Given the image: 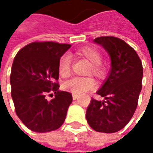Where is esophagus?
<instances>
[{"label":"esophagus","instance_id":"1","mask_svg":"<svg viewBox=\"0 0 153 153\" xmlns=\"http://www.w3.org/2000/svg\"><path fill=\"white\" fill-rule=\"evenodd\" d=\"M77 97H78V96H77V94H72V99H73L74 100H76Z\"/></svg>","mask_w":153,"mask_h":153}]
</instances>
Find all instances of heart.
Here are the masks:
<instances>
[{"label": "heart", "instance_id": "1", "mask_svg": "<svg viewBox=\"0 0 153 153\" xmlns=\"http://www.w3.org/2000/svg\"><path fill=\"white\" fill-rule=\"evenodd\" d=\"M76 54L86 59L90 63L88 72H92L99 77H101L105 74V67L101 64L102 55L98 49L93 47L85 46L76 51ZM58 71L59 76L63 78L68 77L71 75V59L69 54L65 53L60 57L58 63ZM95 87L96 82L91 77H73L63 84V88L65 91L77 95L93 90Z\"/></svg>", "mask_w": 153, "mask_h": 153}]
</instances>
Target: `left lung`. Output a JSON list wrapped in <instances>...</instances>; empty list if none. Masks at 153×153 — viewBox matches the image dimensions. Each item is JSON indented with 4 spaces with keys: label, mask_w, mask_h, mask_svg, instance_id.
Returning <instances> with one entry per match:
<instances>
[{
    "label": "left lung",
    "mask_w": 153,
    "mask_h": 153,
    "mask_svg": "<svg viewBox=\"0 0 153 153\" xmlns=\"http://www.w3.org/2000/svg\"><path fill=\"white\" fill-rule=\"evenodd\" d=\"M94 42L109 53L111 71L97 91L105 100L92 98L86 119L97 132H117L126 126L137 107L142 88V63L134 49L122 39L100 36Z\"/></svg>",
    "instance_id": "1"
}]
</instances>
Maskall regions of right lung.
<instances>
[{"instance_id": "1", "label": "right lung", "mask_w": 153, "mask_h": 153, "mask_svg": "<svg viewBox=\"0 0 153 153\" xmlns=\"http://www.w3.org/2000/svg\"><path fill=\"white\" fill-rule=\"evenodd\" d=\"M70 44L35 42L16 54L10 83L15 111L22 123L34 132H50L64 123L72 102L71 93L59 91L58 63ZM55 97L48 101V94Z\"/></svg>"}]
</instances>
